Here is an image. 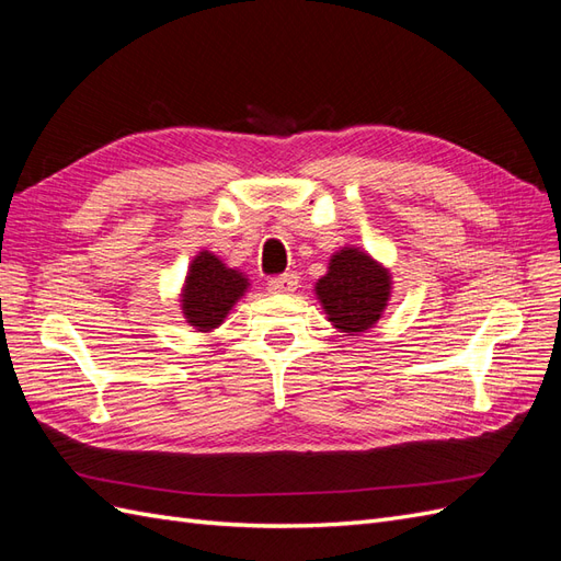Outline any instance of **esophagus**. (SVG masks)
<instances>
[{
	"instance_id": "obj_1",
	"label": "esophagus",
	"mask_w": 561,
	"mask_h": 561,
	"mask_svg": "<svg viewBox=\"0 0 561 561\" xmlns=\"http://www.w3.org/2000/svg\"><path fill=\"white\" fill-rule=\"evenodd\" d=\"M297 274H283L278 278H271L268 280V293L274 295H293L297 290Z\"/></svg>"
}]
</instances>
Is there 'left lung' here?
Segmentation results:
<instances>
[{
    "label": "left lung",
    "instance_id": "left-lung-1",
    "mask_svg": "<svg viewBox=\"0 0 561 561\" xmlns=\"http://www.w3.org/2000/svg\"><path fill=\"white\" fill-rule=\"evenodd\" d=\"M313 293L332 328L353 339L383 318L393 293V276L367 250L344 245L332 252L325 276L318 278Z\"/></svg>",
    "mask_w": 561,
    "mask_h": 561
}]
</instances>
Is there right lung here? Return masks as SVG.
Listing matches in <instances>:
<instances>
[{"label":"right lung","mask_w":561,"mask_h":561,"mask_svg":"<svg viewBox=\"0 0 561 561\" xmlns=\"http://www.w3.org/2000/svg\"><path fill=\"white\" fill-rule=\"evenodd\" d=\"M250 278L210 250H201L186 268L180 287V309L190 328L208 334L222 325L231 309L245 297Z\"/></svg>","instance_id":"1"}]
</instances>
